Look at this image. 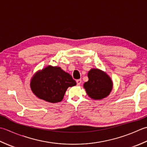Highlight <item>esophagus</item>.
I'll return each mask as SVG.
<instances>
[{"label": "esophagus", "instance_id": "obj_1", "mask_svg": "<svg viewBox=\"0 0 147 147\" xmlns=\"http://www.w3.org/2000/svg\"><path fill=\"white\" fill-rule=\"evenodd\" d=\"M76 82H77V84L78 86H79V85H80V84L82 83V80L80 79H78L76 80Z\"/></svg>", "mask_w": 147, "mask_h": 147}]
</instances>
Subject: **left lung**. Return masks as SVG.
<instances>
[{"mask_svg":"<svg viewBox=\"0 0 147 147\" xmlns=\"http://www.w3.org/2000/svg\"><path fill=\"white\" fill-rule=\"evenodd\" d=\"M89 80L84 84L87 94L92 100H100L107 97L113 89L111 78L104 71L92 68L88 74Z\"/></svg>","mask_w":147,"mask_h":147,"instance_id":"obj_1","label":"left lung"}]
</instances>
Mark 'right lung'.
Returning <instances> with one entry per match:
<instances>
[{"mask_svg":"<svg viewBox=\"0 0 147 147\" xmlns=\"http://www.w3.org/2000/svg\"><path fill=\"white\" fill-rule=\"evenodd\" d=\"M76 84L72 77L60 67L48 65L32 76L30 85L38 98L56 103L62 101L68 87Z\"/></svg>","mask_w":147,"mask_h":147,"instance_id":"add662e5","label":"right lung"}]
</instances>
